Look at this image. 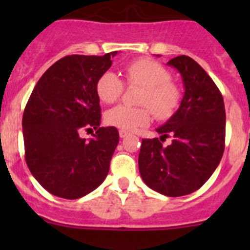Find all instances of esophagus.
Here are the masks:
<instances>
[{"instance_id": "esophagus-1", "label": "esophagus", "mask_w": 250, "mask_h": 250, "mask_svg": "<svg viewBox=\"0 0 250 250\" xmlns=\"http://www.w3.org/2000/svg\"><path fill=\"white\" fill-rule=\"evenodd\" d=\"M128 135H129V133H128L127 130H122V129L120 130V137L121 138H127Z\"/></svg>"}]
</instances>
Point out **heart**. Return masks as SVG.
Instances as JSON below:
<instances>
[{
    "label": "heart",
    "mask_w": 250,
    "mask_h": 250,
    "mask_svg": "<svg viewBox=\"0 0 250 250\" xmlns=\"http://www.w3.org/2000/svg\"><path fill=\"white\" fill-rule=\"evenodd\" d=\"M125 77L130 84L143 87L139 98L140 107L117 105L107 110V125L122 130H134L148 125L151 111L158 120H167L175 112L180 103V90L170 82V74L160 62L151 59H139L128 64ZM125 83L112 71H105L97 82V94L102 102L111 104L120 99Z\"/></svg>",
    "instance_id": "1"
}]
</instances>
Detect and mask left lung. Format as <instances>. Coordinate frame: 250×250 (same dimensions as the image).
Here are the masks:
<instances>
[{"mask_svg": "<svg viewBox=\"0 0 250 250\" xmlns=\"http://www.w3.org/2000/svg\"><path fill=\"white\" fill-rule=\"evenodd\" d=\"M181 75L180 106L156 132L160 139H143L139 172L152 190L179 197L195 192L211 176L225 148V105L209 75L188 55L167 62ZM172 138L170 146L161 141Z\"/></svg>", "mask_w": 250, "mask_h": 250, "instance_id": "left-lung-1", "label": "left lung"}]
</instances>
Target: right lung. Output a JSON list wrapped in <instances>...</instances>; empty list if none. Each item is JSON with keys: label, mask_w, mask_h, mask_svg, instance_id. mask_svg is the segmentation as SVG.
<instances>
[{"label": "right lung", "mask_w": 250, "mask_h": 250, "mask_svg": "<svg viewBox=\"0 0 250 250\" xmlns=\"http://www.w3.org/2000/svg\"><path fill=\"white\" fill-rule=\"evenodd\" d=\"M117 52L103 57L67 55L52 65L35 85L22 115L25 160L49 193L66 200L88 195L106 178L120 135L100 127L99 77ZM97 130L93 140L83 130Z\"/></svg>", "instance_id": "right-lung-1"}]
</instances>
